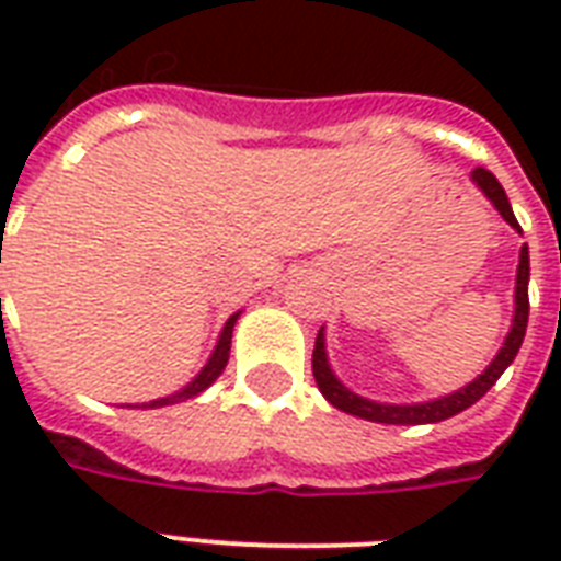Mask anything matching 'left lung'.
<instances>
[{
    "instance_id": "1",
    "label": "left lung",
    "mask_w": 561,
    "mask_h": 561,
    "mask_svg": "<svg viewBox=\"0 0 561 561\" xmlns=\"http://www.w3.org/2000/svg\"><path fill=\"white\" fill-rule=\"evenodd\" d=\"M471 183L486 194V201L495 206L497 215H501L510 227L522 232V227H518V220H515L513 215V206H510V201H506L504 186L497 183L492 171L474 169L471 171ZM527 285H530V250H527V244H524L522 255H518V273H515V314H513V325H510V334H506L504 346L497 350L492 364H489V367L474 378V381L460 387V390L448 392V396H439V399L416 401V404H387V401L364 399V396L352 392L350 387L334 375L332 364H329V355H325L323 329H320V334H317L314 358H311V369H314L317 387H320V392L325 396V401L334 404L337 410H343V413L367 419V422H381V425H434V422L457 416V413L471 408L474 401L483 399V396L492 390V383L504 375V369L513 364L518 350H522L524 332H527V317H530Z\"/></svg>"
}]
</instances>
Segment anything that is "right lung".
I'll list each match as a JSON object with an SVG mask.
<instances>
[{"instance_id":"add662e5","label":"right lung","mask_w":561,"mask_h":561,"mask_svg":"<svg viewBox=\"0 0 561 561\" xmlns=\"http://www.w3.org/2000/svg\"><path fill=\"white\" fill-rule=\"evenodd\" d=\"M241 317V311L238 314H232L224 323V329H220L218 334V343H215V350H211L209 360L203 364V369L197 375H194L192 381L183 387V390L171 392V396H162V399H153V401H145V404H127V408H169V404H180V401L186 399H194V396H201L206 387H211V383L218 381V375L224 373V367H227L229 360V343H232V329H236V320Z\"/></svg>"}]
</instances>
